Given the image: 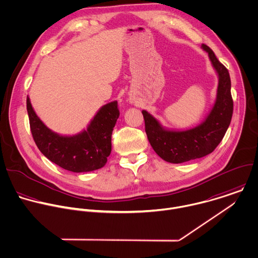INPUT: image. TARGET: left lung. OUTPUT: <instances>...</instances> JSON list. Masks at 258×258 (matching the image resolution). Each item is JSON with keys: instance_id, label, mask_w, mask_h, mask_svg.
I'll return each instance as SVG.
<instances>
[{"instance_id": "obj_1", "label": "left lung", "mask_w": 258, "mask_h": 258, "mask_svg": "<svg viewBox=\"0 0 258 258\" xmlns=\"http://www.w3.org/2000/svg\"><path fill=\"white\" fill-rule=\"evenodd\" d=\"M218 77L215 102L206 118L199 125L185 130L169 129L149 112L142 110L145 132L150 145L159 157L170 163H182L204 157L222 141L233 114L231 81L228 70L217 59L213 50L203 44Z\"/></svg>"}]
</instances>
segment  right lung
Masks as SVG:
<instances>
[{
  "mask_svg": "<svg viewBox=\"0 0 258 258\" xmlns=\"http://www.w3.org/2000/svg\"><path fill=\"white\" fill-rule=\"evenodd\" d=\"M27 112L33 139L50 161L73 172H88L105 166L112 150V132L120 116L117 101L102 106L87 128L75 135L49 129L34 111L27 96Z\"/></svg>",
  "mask_w": 258,
  "mask_h": 258,
  "instance_id": "right-lung-1",
  "label": "right lung"
}]
</instances>
